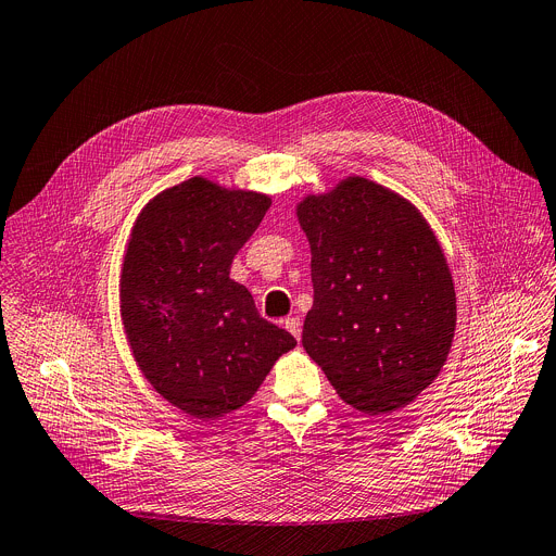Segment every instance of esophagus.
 Segmentation results:
<instances>
[{
	"label": "esophagus",
	"instance_id": "obj_1",
	"mask_svg": "<svg viewBox=\"0 0 556 556\" xmlns=\"http://www.w3.org/2000/svg\"><path fill=\"white\" fill-rule=\"evenodd\" d=\"M282 327H285L289 333H293L295 340H301V336H303V323H301V318H298V316H289V318L282 320Z\"/></svg>",
	"mask_w": 556,
	"mask_h": 556
}]
</instances>
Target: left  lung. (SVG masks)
Listing matches in <instances>:
<instances>
[{
    "instance_id": "8db88e82",
    "label": "left lung",
    "mask_w": 556,
    "mask_h": 556,
    "mask_svg": "<svg viewBox=\"0 0 556 556\" xmlns=\"http://www.w3.org/2000/svg\"><path fill=\"white\" fill-rule=\"evenodd\" d=\"M295 216L312 249L305 352L354 409L409 405L441 374L456 331L454 280L430 223L363 176L307 193Z\"/></svg>"
}]
</instances>
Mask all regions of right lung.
I'll list each match as a JSON object with an SVG mask.
<instances>
[{"label":"right lung","mask_w":556,"mask_h":556,"mask_svg":"<svg viewBox=\"0 0 556 556\" xmlns=\"http://www.w3.org/2000/svg\"><path fill=\"white\" fill-rule=\"evenodd\" d=\"M271 195L204 176L155 193L138 213L119 269L126 343L151 388L216 420L253 399L295 338L261 318L229 276Z\"/></svg>","instance_id":"add662e5"}]
</instances>
